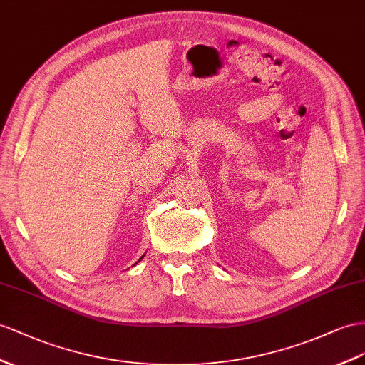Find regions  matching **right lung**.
Segmentation results:
<instances>
[{
    "instance_id": "obj_1",
    "label": "right lung",
    "mask_w": 365,
    "mask_h": 365,
    "mask_svg": "<svg viewBox=\"0 0 365 365\" xmlns=\"http://www.w3.org/2000/svg\"><path fill=\"white\" fill-rule=\"evenodd\" d=\"M143 256H145V255H143ZM143 256H142V257H140V259H138V260H142V259H143ZM135 264H137V262H135Z\"/></svg>"
}]
</instances>
